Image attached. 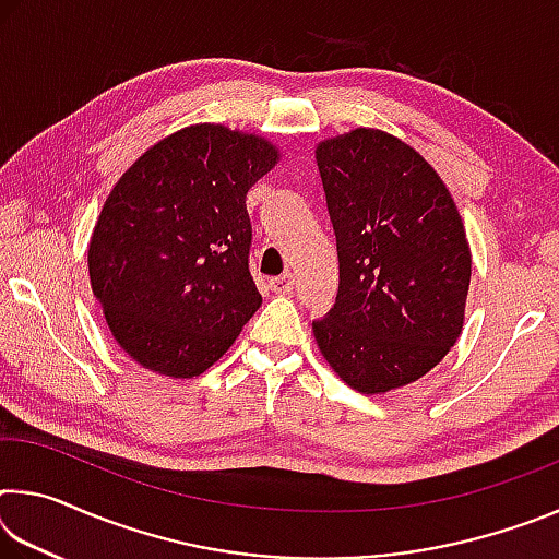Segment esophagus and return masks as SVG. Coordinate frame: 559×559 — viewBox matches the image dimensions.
<instances>
[{
  "label": "esophagus",
  "instance_id": "34e87169",
  "mask_svg": "<svg viewBox=\"0 0 559 559\" xmlns=\"http://www.w3.org/2000/svg\"><path fill=\"white\" fill-rule=\"evenodd\" d=\"M269 286L273 293H283V296H286V293L293 290V276L290 273H283V276H278V278H271Z\"/></svg>",
  "mask_w": 559,
  "mask_h": 559
}]
</instances>
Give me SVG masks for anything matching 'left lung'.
I'll use <instances>...</instances> for the list:
<instances>
[{"instance_id": "8db88e82", "label": "left lung", "mask_w": 559, "mask_h": 559, "mask_svg": "<svg viewBox=\"0 0 559 559\" xmlns=\"http://www.w3.org/2000/svg\"><path fill=\"white\" fill-rule=\"evenodd\" d=\"M335 229V306L313 320L340 380L384 394L437 367L461 335L471 283L466 229L414 147L357 128L316 150Z\"/></svg>"}]
</instances>
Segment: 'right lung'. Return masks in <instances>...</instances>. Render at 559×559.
<instances>
[{
    "label": "right lung",
    "mask_w": 559,
    "mask_h": 559,
    "mask_svg": "<svg viewBox=\"0 0 559 559\" xmlns=\"http://www.w3.org/2000/svg\"><path fill=\"white\" fill-rule=\"evenodd\" d=\"M276 159L269 140L202 122L159 140L112 187L88 246L91 288L145 370L202 374L259 310L246 192Z\"/></svg>",
    "instance_id": "add662e5"
}]
</instances>
